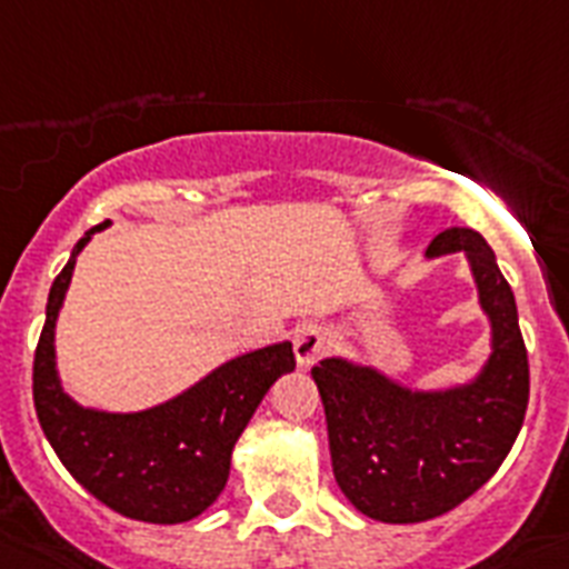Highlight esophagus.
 Listing matches in <instances>:
<instances>
[{
	"instance_id": "obj_1",
	"label": "esophagus",
	"mask_w": 569,
	"mask_h": 569,
	"mask_svg": "<svg viewBox=\"0 0 569 569\" xmlns=\"http://www.w3.org/2000/svg\"><path fill=\"white\" fill-rule=\"evenodd\" d=\"M331 349V337H328V331H322V328L317 326H308L302 328V331H296L293 337V351H296V360H299V366H313L317 363L326 351Z\"/></svg>"
}]
</instances>
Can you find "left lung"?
<instances>
[{
    "instance_id": "1",
    "label": "left lung",
    "mask_w": 569,
    "mask_h": 569,
    "mask_svg": "<svg viewBox=\"0 0 569 569\" xmlns=\"http://www.w3.org/2000/svg\"><path fill=\"white\" fill-rule=\"evenodd\" d=\"M465 250L491 319L495 351L473 383L410 392L366 366H313L337 486L366 518L421 523L465 503L509 457L529 403L518 305L495 252L473 229H445L427 256Z\"/></svg>"
}]
</instances>
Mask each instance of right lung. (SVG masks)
I'll return each instance as SVG.
<instances>
[{
  "label": "right lung",
  "instance_id": "obj_1",
  "mask_svg": "<svg viewBox=\"0 0 569 569\" xmlns=\"http://www.w3.org/2000/svg\"><path fill=\"white\" fill-rule=\"evenodd\" d=\"M107 223L83 234L49 290L34 351L37 419L66 471L96 500L144 523H182L223 491L238 436L276 378L293 372V346L276 342L229 360L153 410L119 416L78 407L60 389L54 369V319L72 281L74 256Z\"/></svg>",
  "mask_w": 569,
  "mask_h": 569
}]
</instances>
